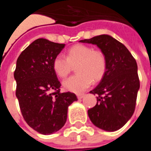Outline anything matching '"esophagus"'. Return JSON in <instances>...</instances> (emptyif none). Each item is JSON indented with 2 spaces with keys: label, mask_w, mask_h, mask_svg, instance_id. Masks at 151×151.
Here are the masks:
<instances>
[{
  "label": "esophagus",
  "mask_w": 151,
  "mask_h": 151,
  "mask_svg": "<svg viewBox=\"0 0 151 151\" xmlns=\"http://www.w3.org/2000/svg\"><path fill=\"white\" fill-rule=\"evenodd\" d=\"M84 96H85V94H77V97H78V99H82L83 98Z\"/></svg>",
  "instance_id": "esophagus-1"
}]
</instances>
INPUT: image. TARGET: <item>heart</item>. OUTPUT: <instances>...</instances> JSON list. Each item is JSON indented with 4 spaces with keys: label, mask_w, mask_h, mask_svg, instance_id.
Returning a JSON list of instances; mask_svg holds the SVG:
<instances>
[{
    "label": "heart",
    "mask_w": 151,
    "mask_h": 151,
    "mask_svg": "<svg viewBox=\"0 0 151 151\" xmlns=\"http://www.w3.org/2000/svg\"><path fill=\"white\" fill-rule=\"evenodd\" d=\"M76 65L78 74L65 80L63 85L69 91L81 93L90 87L93 81L98 82L104 77L106 70V57L101 50L78 44L68 49L66 57L59 54L53 60V69L61 78H66Z\"/></svg>",
    "instance_id": "b5f03b06"
}]
</instances>
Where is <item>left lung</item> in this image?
<instances>
[{
  "mask_svg": "<svg viewBox=\"0 0 151 151\" xmlns=\"http://www.w3.org/2000/svg\"><path fill=\"white\" fill-rule=\"evenodd\" d=\"M80 42L96 45L104 54L106 70L99 85L90 93L97 94V104L88 110L92 123L108 131H116L132 116L140 81L135 59L126 47L107 35Z\"/></svg>",
  "mask_w": 151,
  "mask_h": 151,
  "instance_id": "left-lung-1",
  "label": "left lung"
}]
</instances>
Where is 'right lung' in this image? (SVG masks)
Masks as SVG:
<instances>
[{"mask_svg":"<svg viewBox=\"0 0 151 151\" xmlns=\"http://www.w3.org/2000/svg\"><path fill=\"white\" fill-rule=\"evenodd\" d=\"M64 47L38 38L17 61L16 96L21 113L28 125L41 134L60 130L66 122L68 106L78 100L74 93L60 92L61 84L53 69L54 57Z\"/></svg>","mask_w":151,"mask_h":151,"instance_id":"right-lung-1","label":"right lung"}]
</instances>
